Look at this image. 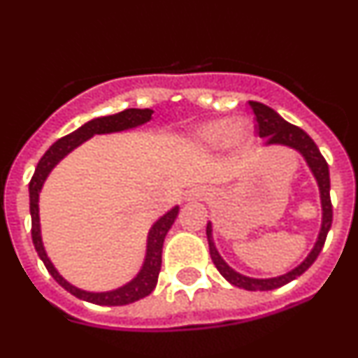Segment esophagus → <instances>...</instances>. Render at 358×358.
<instances>
[{
	"label": "esophagus",
	"instance_id": "obj_1",
	"mask_svg": "<svg viewBox=\"0 0 358 358\" xmlns=\"http://www.w3.org/2000/svg\"><path fill=\"white\" fill-rule=\"evenodd\" d=\"M206 197V192H204V189H201V187H197V189H192L190 190V194H189V199H194V201H202Z\"/></svg>",
	"mask_w": 358,
	"mask_h": 358
}]
</instances>
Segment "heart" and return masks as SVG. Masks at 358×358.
<instances>
[{"label":"heart","mask_w":358,"mask_h":358,"mask_svg":"<svg viewBox=\"0 0 358 358\" xmlns=\"http://www.w3.org/2000/svg\"><path fill=\"white\" fill-rule=\"evenodd\" d=\"M252 138L251 128L246 122H237L234 124L232 119L220 117L213 121L204 122L196 131V140L201 145L209 149H218V147L230 143L234 147H246Z\"/></svg>","instance_id":"obj_1"}]
</instances>
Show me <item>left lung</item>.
Instances as JSON below:
<instances>
[{
	"label": "left lung",
	"instance_id": "obj_1",
	"mask_svg": "<svg viewBox=\"0 0 358 358\" xmlns=\"http://www.w3.org/2000/svg\"><path fill=\"white\" fill-rule=\"evenodd\" d=\"M249 106H251L252 112H255L256 122H258V133L262 138H265V145H287L291 147V149L298 150V152L305 157L306 164L312 169L313 176H315L317 183H319L320 202H322V227H320V234L315 246H313L310 255L306 256V258L303 259V263H299L296 268H292L291 272L284 273V275L280 277H272V279H252V277H246L243 275V273L236 272L234 268H230V266L223 262L222 256L218 255L215 243H213L211 223H208V227H206L209 255H211L213 263H215V266L218 268V272L222 273L232 286L243 287V289L246 291H272L280 286H286L287 282H291L296 277L301 275L303 272H306V270L312 266V263L317 259V256L320 255V251H322L327 232H329L331 225H333V204H331L329 196V166H327L326 159L320 154L315 142H313L301 128L284 121L275 110L270 109L265 103L249 102Z\"/></svg>",
	"mask_w": 358,
	"mask_h": 358
}]
</instances>
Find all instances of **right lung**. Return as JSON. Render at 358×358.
I'll use <instances>...</instances> for the list:
<instances>
[{"mask_svg":"<svg viewBox=\"0 0 358 358\" xmlns=\"http://www.w3.org/2000/svg\"><path fill=\"white\" fill-rule=\"evenodd\" d=\"M152 112L150 109H126L122 112H117L114 115H103V117H96L88 121L86 124H83L81 128H78L76 131L69 133L67 136H62L60 140H57L52 147L45 152V156L39 159L38 166H36V171L32 175L31 182H29V209H31V236H32V244H34L38 256L41 258V262L45 263L46 270L50 272V275L64 287V289L74 294L76 298L85 299V301L95 303V305H106V306H121L128 305V303L138 301V299L145 298L150 292L154 291L157 284L159 272H161V263H162V244H164V237L168 234V230L171 229V225L175 223L176 216H178V206L171 209V211L166 213L164 216L157 220L156 223L150 229L149 237H147V255L145 262H143L142 270L138 272V275L128 282L126 286L119 287V289L107 291V292H90L78 289L76 286L69 284L62 275L55 270L53 263L50 262V258L46 256L45 248H43L41 241V229H39V192H41V187L45 183L46 176L50 175L53 168L59 164L60 159L67 156L71 150H74L76 147L81 145L83 142H86L88 138H92L93 135H103V133H115V131H124V129L136 128L140 124H145L147 121H150L152 117Z\"/></svg>","mask_w":358,"mask_h":358,"instance_id":"right-lung-1","label":"right lung"}]
</instances>
